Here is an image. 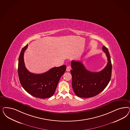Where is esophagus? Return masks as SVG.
I'll list each match as a JSON object with an SVG mask.
<instances>
[{"label":"esophagus","mask_w":130,"mask_h":130,"mask_svg":"<svg viewBox=\"0 0 130 130\" xmlns=\"http://www.w3.org/2000/svg\"><path fill=\"white\" fill-rule=\"evenodd\" d=\"M71 67L70 66H68V67H67V72H69L70 70H71Z\"/></svg>","instance_id":"obj_1"}]
</instances>
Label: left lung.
<instances>
[{
  "label": "left lung",
  "instance_id": "1",
  "mask_svg": "<svg viewBox=\"0 0 130 130\" xmlns=\"http://www.w3.org/2000/svg\"><path fill=\"white\" fill-rule=\"evenodd\" d=\"M108 59V63L101 71L93 72L88 70L82 62L72 61V88L75 95L80 98L95 96L102 92L109 84L111 76L112 64L108 49L102 47Z\"/></svg>",
  "mask_w": 130,
  "mask_h": 130
}]
</instances>
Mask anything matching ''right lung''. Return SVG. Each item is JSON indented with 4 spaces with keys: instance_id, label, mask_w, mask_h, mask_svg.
<instances>
[{
    "instance_id": "1",
    "label": "right lung",
    "mask_w": 130,
    "mask_h": 130,
    "mask_svg": "<svg viewBox=\"0 0 130 130\" xmlns=\"http://www.w3.org/2000/svg\"><path fill=\"white\" fill-rule=\"evenodd\" d=\"M28 44L21 50L18 63V75L23 88L33 96L45 99L52 96L56 90L59 81L66 71L67 66L53 67L41 74L29 72L25 67L24 54Z\"/></svg>"
}]
</instances>
